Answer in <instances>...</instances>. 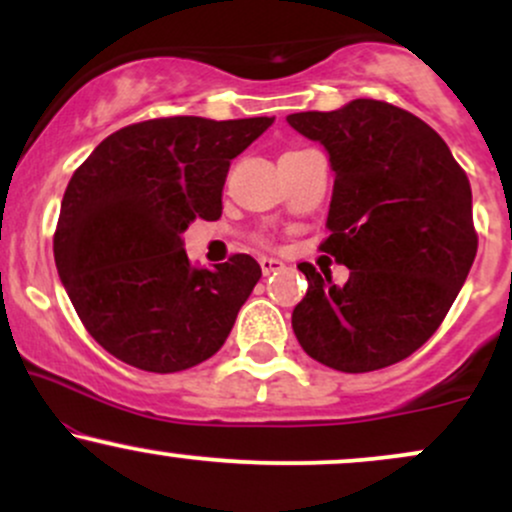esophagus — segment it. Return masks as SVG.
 <instances>
[{
    "label": "esophagus",
    "mask_w": 512,
    "mask_h": 512,
    "mask_svg": "<svg viewBox=\"0 0 512 512\" xmlns=\"http://www.w3.org/2000/svg\"><path fill=\"white\" fill-rule=\"evenodd\" d=\"M260 267H262V274L269 276L274 272H281V269H284V262L274 260V257H260Z\"/></svg>",
    "instance_id": "obj_1"
}]
</instances>
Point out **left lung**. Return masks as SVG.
I'll return each mask as SVG.
<instances>
[{
	"instance_id": "left-lung-1",
	"label": "left lung",
	"mask_w": 512,
	"mask_h": 512,
	"mask_svg": "<svg viewBox=\"0 0 512 512\" xmlns=\"http://www.w3.org/2000/svg\"><path fill=\"white\" fill-rule=\"evenodd\" d=\"M286 122L330 154V238L320 248L349 267L337 286L298 264L308 279L291 315L298 344L342 373L392 366L438 330L477 257L467 175L436 129L373 98Z\"/></svg>"
}]
</instances>
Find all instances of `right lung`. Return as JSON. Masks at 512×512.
<instances>
[{
	"label": "right lung",
	"instance_id": "obj_1",
	"mask_svg": "<svg viewBox=\"0 0 512 512\" xmlns=\"http://www.w3.org/2000/svg\"><path fill=\"white\" fill-rule=\"evenodd\" d=\"M274 117H158L117 129L74 170L55 264L84 327L108 354L149 373L207 361L260 281L250 255L214 269L187 260L182 233L221 216L231 161Z\"/></svg>",
	"mask_w": 512,
	"mask_h": 512
}]
</instances>
